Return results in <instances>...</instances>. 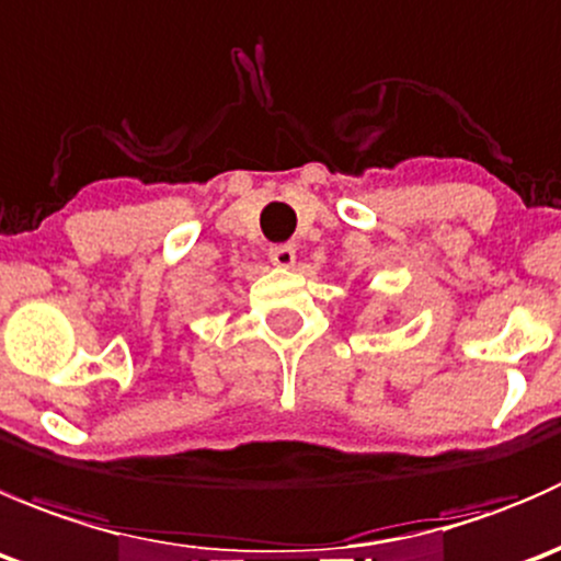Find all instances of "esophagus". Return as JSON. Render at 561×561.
I'll use <instances>...</instances> for the list:
<instances>
[{"label": "esophagus", "mask_w": 561, "mask_h": 561, "mask_svg": "<svg viewBox=\"0 0 561 561\" xmlns=\"http://www.w3.org/2000/svg\"><path fill=\"white\" fill-rule=\"evenodd\" d=\"M268 257L279 268H290L296 263V249H293V244H274L268 249Z\"/></svg>", "instance_id": "1"}]
</instances>
